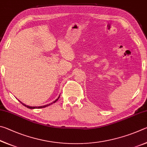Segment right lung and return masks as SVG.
Segmentation results:
<instances>
[{
	"mask_svg": "<svg viewBox=\"0 0 147 147\" xmlns=\"http://www.w3.org/2000/svg\"><path fill=\"white\" fill-rule=\"evenodd\" d=\"M59 97H58L57 99L55 101H53V102H51V103H50V104H48V105H45V106H42V107H29V106H26V105H24V104H23V103H21L24 105V107H27V108H28V109H41V108H45V107H48V106H49V105H51V104H53V103H54V102H55L57 101V100L59 99Z\"/></svg>",
	"mask_w": 147,
	"mask_h": 147,
	"instance_id": "1",
	"label": "right lung"
}]
</instances>
